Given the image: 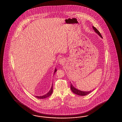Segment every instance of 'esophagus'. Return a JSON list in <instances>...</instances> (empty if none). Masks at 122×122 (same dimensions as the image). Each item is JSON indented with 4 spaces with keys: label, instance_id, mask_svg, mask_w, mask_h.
Wrapping results in <instances>:
<instances>
[{
    "label": "esophagus",
    "instance_id": "34e87169",
    "mask_svg": "<svg viewBox=\"0 0 122 122\" xmlns=\"http://www.w3.org/2000/svg\"><path fill=\"white\" fill-rule=\"evenodd\" d=\"M65 58H61L59 59L58 62H59V64H60V65H62L65 63Z\"/></svg>",
    "mask_w": 122,
    "mask_h": 122
}]
</instances>
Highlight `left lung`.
Segmentation results:
<instances>
[{"label": "left lung", "instance_id": "1", "mask_svg": "<svg viewBox=\"0 0 122 122\" xmlns=\"http://www.w3.org/2000/svg\"><path fill=\"white\" fill-rule=\"evenodd\" d=\"M92 27H93V29L94 31L96 33V34H98L99 36L102 38V36L101 34L100 33V32H99V30L96 27H95L94 26H92ZM71 91L73 93H74L76 94V95H79V96H86V95H88V94L90 93V92H91L92 91V90L90 91H81V90H78V89L75 88V87L73 86L72 84L71 83Z\"/></svg>", "mask_w": 122, "mask_h": 122}]
</instances>
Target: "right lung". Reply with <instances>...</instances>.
Instances as JSON below:
<instances>
[{"label":"right lung","instance_id":"right-lung-1","mask_svg":"<svg viewBox=\"0 0 122 122\" xmlns=\"http://www.w3.org/2000/svg\"><path fill=\"white\" fill-rule=\"evenodd\" d=\"M57 71V69H56V68H55V71H54V74H55V73L56 72V71ZM52 92H53V84H52V86H51V89L50 90V91L47 93L46 94H45V95H44V96H35L36 98H38V99H45V98H47V97H48L49 96H50L51 94H52Z\"/></svg>","mask_w":122,"mask_h":122}]
</instances>
